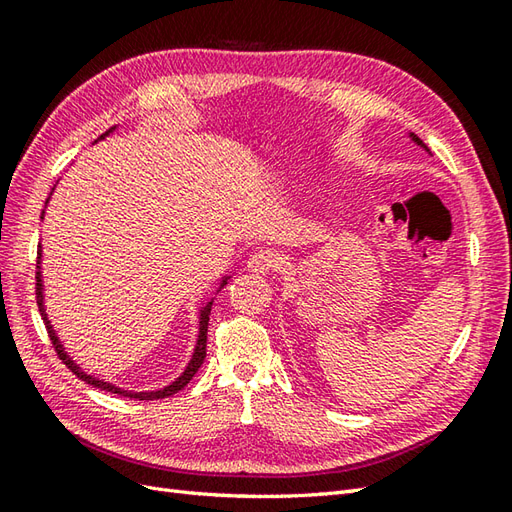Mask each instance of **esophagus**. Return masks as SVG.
I'll return each instance as SVG.
<instances>
[{"mask_svg":"<svg viewBox=\"0 0 512 512\" xmlns=\"http://www.w3.org/2000/svg\"><path fill=\"white\" fill-rule=\"evenodd\" d=\"M250 273H257V275H268L273 273L281 266V257L275 253V250H259V253L250 255V259L246 262Z\"/></svg>","mask_w":512,"mask_h":512,"instance_id":"34e87169","label":"esophagus"}]
</instances>
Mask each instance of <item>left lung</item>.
<instances>
[{"label": "left lung", "mask_w": 512, "mask_h": 512, "mask_svg": "<svg viewBox=\"0 0 512 512\" xmlns=\"http://www.w3.org/2000/svg\"><path fill=\"white\" fill-rule=\"evenodd\" d=\"M409 138H411V140H413V143H416L418 147H422L424 151H427V154H431V151H429V147H427V145H424V143H422V140H420V138H418L416 134H411V132H409Z\"/></svg>", "instance_id": "obj_1"}]
</instances>
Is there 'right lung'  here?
Wrapping results in <instances>:
<instances>
[{
	"instance_id": "right-lung-1",
	"label": "right lung",
	"mask_w": 512,
	"mask_h": 512,
	"mask_svg": "<svg viewBox=\"0 0 512 512\" xmlns=\"http://www.w3.org/2000/svg\"><path fill=\"white\" fill-rule=\"evenodd\" d=\"M112 132H116V127H112L110 132H105L103 136H99V140H105ZM99 140H96V143H99ZM48 202H50V198H48ZM48 202H46V206H48ZM43 215H46V209L41 211V220H43ZM41 257L43 255H41V246H39V253H37V306H39V312H41V319H43V323H46V328H48V334H50V341L54 345V350H57V354L61 356V361L72 369V374H76L81 380H85V383H88V385H94V387L105 389V391H112V394H118V396L136 398V400H154V398H167L171 394H178V391L195 376V372H198L200 365L204 363V356H206V332H209V314H211V308H213V299H215L217 292H220L228 284V279H231V277H222L220 281H217V288H215L213 295L209 299L202 301L200 312H198V319H200L198 321L200 323L198 341H195L191 361L187 363V367H184V372L176 380H173V383L160 387V389H154V391H129V389H123V387H118L114 383H107V380H103V378H96V376L88 374L79 363L74 361V358L68 352H65V347H63L61 339L57 336V332H54L52 323L48 319V312H46V295H43V275H41Z\"/></svg>"
}]
</instances>
